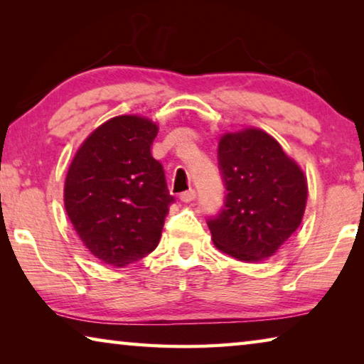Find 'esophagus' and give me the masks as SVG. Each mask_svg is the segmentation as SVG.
I'll use <instances>...</instances> for the list:
<instances>
[{
	"mask_svg": "<svg viewBox=\"0 0 364 364\" xmlns=\"http://www.w3.org/2000/svg\"><path fill=\"white\" fill-rule=\"evenodd\" d=\"M180 199H181V202H184V204H188V202H193L196 199V191H193V189L186 191V193H183L180 196Z\"/></svg>",
	"mask_w": 364,
	"mask_h": 364,
	"instance_id": "obj_1",
	"label": "esophagus"
}]
</instances>
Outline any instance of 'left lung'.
<instances>
[{"mask_svg": "<svg viewBox=\"0 0 364 364\" xmlns=\"http://www.w3.org/2000/svg\"><path fill=\"white\" fill-rule=\"evenodd\" d=\"M225 208L208 220L220 252L245 263L273 257L304 218L308 184L300 165L271 134L255 127L220 136Z\"/></svg>", "mask_w": 364, "mask_h": 364, "instance_id": "left-lung-1", "label": "left lung"}]
</instances>
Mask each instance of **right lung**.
I'll return each instance as SVG.
<instances>
[{"instance_id":"obj_1","label":"right lung","mask_w":364,"mask_h":364,"mask_svg":"<svg viewBox=\"0 0 364 364\" xmlns=\"http://www.w3.org/2000/svg\"><path fill=\"white\" fill-rule=\"evenodd\" d=\"M159 125L117 115L88 134L64 183V207L80 241L110 267H125L157 247L173 202L151 147Z\"/></svg>"}]
</instances>
